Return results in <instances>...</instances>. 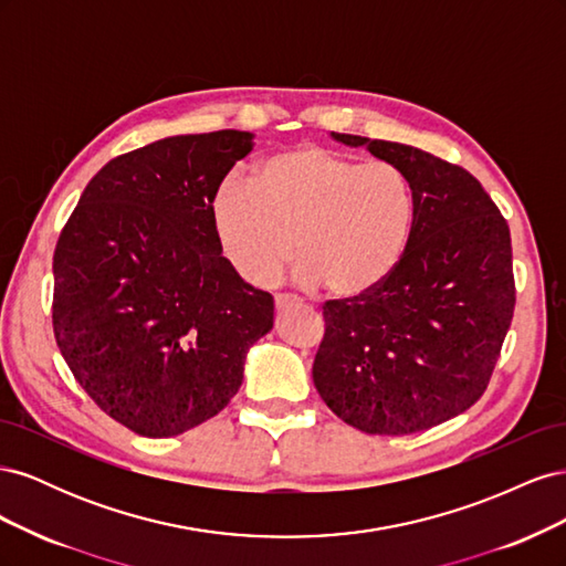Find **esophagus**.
Returning a JSON list of instances; mask_svg holds the SVG:
<instances>
[{"label":"esophagus","instance_id":"esophagus-1","mask_svg":"<svg viewBox=\"0 0 566 566\" xmlns=\"http://www.w3.org/2000/svg\"><path fill=\"white\" fill-rule=\"evenodd\" d=\"M273 302H276V310H279V312H285L287 306L295 304V300L287 297V295H276V300H273Z\"/></svg>","mask_w":566,"mask_h":566}]
</instances>
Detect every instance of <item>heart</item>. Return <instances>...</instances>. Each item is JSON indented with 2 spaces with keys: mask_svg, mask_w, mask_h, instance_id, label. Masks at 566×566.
Wrapping results in <instances>:
<instances>
[{
  "mask_svg": "<svg viewBox=\"0 0 566 566\" xmlns=\"http://www.w3.org/2000/svg\"><path fill=\"white\" fill-rule=\"evenodd\" d=\"M416 219L401 167L358 163L300 146L256 165L252 184L227 181L212 198L217 241L252 285L276 281L297 254L295 281L339 300L373 293L397 269Z\"/></svg>",
  "mask_w": 566,
  "mask_h": 566,
  "instance_id": "heart-1",
  "label": "heart"
}]
</instances>
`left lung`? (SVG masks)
I'll return each instance as SVG.
<instances>
[{
    "mask_svg": "<svg viewBox=\"0 0 566 566\" xmlns=\"http://www.w3.org/2000/svg\"><path fill=\"white\" fill-rule=\"evenodd\" d=\"M401 167L416 219L391 276L368 295L323 306L314 385L366 434H413L482 397L515 310L510 229L465 169L397 142L331 132Z\"/></svg>",
    "mask_w": 566,
    "mask_h": 566,
    "instance_id": "1",
    "label": "left lung"
}]
</instances>
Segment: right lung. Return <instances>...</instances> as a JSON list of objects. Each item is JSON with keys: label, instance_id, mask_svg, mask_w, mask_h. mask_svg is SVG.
I'll return each instance as SVG.
<instances>
[{"label": "right lung", "instance_id": "right-lung-1", "mask_svg": "<svg viewBox=\"0 0 566 566\" xmlns=\"http://www.w3.org/2000/svg\"><path fill=\"white\" fill-rule=\"evenodd\" d=\"M252 132L165 136L84 188L54 252V335L101 410L165 439L210 420L273 328V297L221 256L212 198Z\"/></svg>", "mask_w": 566, "mask_h": 566}]
</instances>
